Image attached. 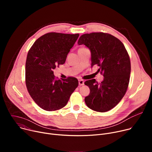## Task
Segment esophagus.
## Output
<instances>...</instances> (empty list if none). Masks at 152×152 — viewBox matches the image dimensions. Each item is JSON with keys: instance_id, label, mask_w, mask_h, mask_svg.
Wrapping results in <instances>:
<instances>
[{"instance_id": "1", "label": "esophagus", "mask_w": 152, "mask_h": 152, "mask_svg": "<svg viewBox=\"0 0 152 152\" xmlns=\"http://www.w3.org/2000/svg\"><path fill=\"white\" fill-rule=\"evenodd\" d=\"M79 85L80 86L83 85H84V81H83V80H82V79L79 80Z\"/></svg>"}]
</instances>
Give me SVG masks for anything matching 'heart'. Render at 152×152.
Masks as SVG:
<instances>
[{"label":"heart","mask_w":152,"mask_h":152,"mask_svg":"<svg viewBox=\"0 0 152 152\" xmlns=\"http://www.w3.org/2000/svg\"><path fill=\"white\" fill-rule=\"evenodd\" d=\"M82 48H80V49H82Z\"/></svg>","instance_id":"heart-1"}]
</instances>
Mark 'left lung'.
<instances>
[{
	"label": "left lung",
	"mask_w": 152,
	"mask_h": 152,
	"mask_svg": "<svg viewBox=\"0 0 152 152\" xmlns=\"http://www.w3.org/2000/svg\"><path fill=\"white\" fill-rule=\"evenodd\" d=\"M91 50V67L97 65L104 76L98 83L91 79L85 82L90 94L85 102L90 109L100 113L111 110L122 99L127 91L131 66L129 54L122 42L114 36L104 32L82 35L77 42Z\"/></svg>",
	"instance_id": "obj_1"
}]
</instances>
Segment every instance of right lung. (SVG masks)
<instances>
[{
    "mask_svg": "<svg viewBox=\"0 0 152 152\" xmlns=\"http://www.w3.org/2000/svg\"><path fill=\"white\" fill-rule=\"evenodd\" d=\"M79 36V34L47 33L35 41L28 53L26 87L34 101L45 111H56L64 107L77 87L76 78L57 79L53 70L65 63Z\"/></svg>",
    "mask_w": 152,
    "mask_h": 152,
    "instance_id": "right-lung-1",
    "label": "right lung"
}]
</instances>
